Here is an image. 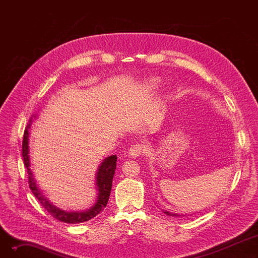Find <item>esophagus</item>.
Segmentation results:
<instances>
[{
	"instance_id": "esophagus-1",
	"label": "esophagus",
	"mask_w": 258,
	"mask_h": 258,
	"mask_svg": "<svg viewBox=\"0 0 258 258\" xmlns=\"http://www.w3.org/2000/svg\"><path fill=\"white\" fill-rule=\"evenodd\" d=\"M145 145L141 143H137L135 145H132V147L128 150V156L131 158H137L140 155H142L145 152Z\"/></svg>"
}]
</instances>
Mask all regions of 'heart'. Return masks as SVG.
<instances>
[{
  "label": "heart",
  "mask_w": 258,
  "mask_h": 258,
  "mask_svg": "<svg viewBox=\"0 0 258 258\" xmlns=\"http://www.w3.org/2000/svg\"><path fill=\"white\" fill-rule=\"evenodd\" d=\"M158 83H159V80L157 78H152L150 81H148V84L153 87H156L158 85Z\"/></svg>",
  "instance_id": "heart-1"
}]
</instances>
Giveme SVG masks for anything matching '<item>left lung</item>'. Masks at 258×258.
Masks as SVG:
<instances>
[{
    "mask_svg": "<svg viewBox=\"0 0 258 258\" xmlns=\"http://www.w3.org/2000/svg\"><path fill=\"white\" fill-rule=\"evenodd\" d=\"M163 212H164L165 214L169 215V216H182V215H180V214H178V213H170L169 211H166V210H163ZM184 216H185V215H184Z\"/></svg>",
    "mask_w": 258,
    "mask_h": 258,
    "instance_id": "obj_1",
    "label": "left lung"
}]
</instances>
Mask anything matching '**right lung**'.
Returning a JSON list of instances; mask_svg holds the SVG:
<instances>
[{
    "mask_svg": "<svg viewBox=\"0 0 258 258\" xmlns=\"http://www.w3.org/2000/svg\"><path fill=\"white\" fill-rule=\"evenodd\" d=\"M33 118H36V115H32L29 123L27 125L24 132V139L22 144V156L24 160V164L28 171V182L29 187L31 189L32 194L35 196V198L40 202L45 209L53 215V218L56 220L68 223V224H79L84 223L87 221H90L91 219L95 218L98 213H100L106 206L108 198H110L111 189H112V182L114 178V173L116 169V162H117V156L113 155L110 157H106L101 164L98 166V169L95 174V185H96L97 190V197L96 201L89 209L84 211H66L63 209H60L53 205L49 201L48 198L44 196V194L40 191V189L36 183V180L33 175V171L31 169V161H30V148H29V128L31 126Z\"/></svg>",
    "mask_w": 258,
    "mask_h": 258,
    "instance_id": "1",
    "label": "right lung"
}]
</instances>
